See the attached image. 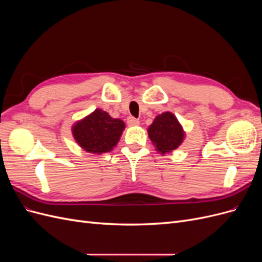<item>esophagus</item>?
<instances>
[{
    "mask_svg": "<svg viewBox=\"0 0 262 262\" xmlns=\"http://www.w3.org/2000/svg\"><path fill=\"white\" fill-rule=\"evenodd\" d=\"M126 123H128L129 126H136V125H139L140 121H139V119H136L134 117H129L128 119H126Z\"/></svg>",
    "mask_w": 262,
    "mask_h": 262,
    "instance_id": "esophagus-1",
    "label": "esophagus"
}]
</instances>
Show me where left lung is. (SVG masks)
Segmentation results:
<instances>
[{"mask_svg":"<svg viewBox=\"0 0 262 262\" xmlns=\"http://www.w3.org/2000/svg\"><path fill=\"white\" fill-rule=\"evenodd\" d=\"M148 138L162 155L175 150L185 139V131L178 119L169 112L158 115L147 129Z\"/></svg>","mask_w":262,"mask_h":262,"instance_id":"left-lung-1","label":"left lung"}]
</instances>
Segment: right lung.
<instances>
[{"label": "right lung", "instance_id": "1", "mask_svg": "<svg viewBox=\"0 0 262 262\" xmlns=\"http://www.w3.org/2000/svg\"><path fill=\"white\" fill-rule=\"evenodd\" d=\"M125 124L108 113L96 109L91 115L74 123L72 128L76 143L86 152L102 154L110 152L120 140Z\"/></svg>", "mask_w": 262, "mask_h": 262}]
</instances>
